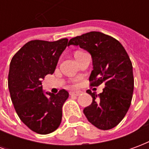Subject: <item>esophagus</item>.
Listing matches in <instances>:
<instances>
[{"instance_id": "1", "label": "esophagus", "mask_w": 149, "mask_h": 149, "mask_svg": "<svg viewBox=\"0 0 149 149\" xmlns=\"http://www.w3.org/2000/svg\"><path fill=\"white\" fill-rule=\"evenodd\" d=\"M82 93L81 91H71L69 94L72 95V96H80L81 94Z\"/></svg>"}]
</instances>
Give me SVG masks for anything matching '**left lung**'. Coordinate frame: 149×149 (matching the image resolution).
I'll return each instance as SVG.
<instances>
[{"label":"left lung","mask_w":149,"mask_h":149,"mask_svg":"<svg viewBox=\"0 0 149 149\" xmlns=\"http://www.w3.org/2000/svg\"><path fill=\"white\" fill-rule=\"evenodd\" d=\"M69 45L80 46L89 52L93 70L89 77L90 86L104 84L97 95L87 90L93 102L84 109L88 120L99 129L114 128L125 117L131 104L134 78L132 65L120 43L100 32H90L72 38Z\"/></svg>","instance_id":"8db88e82"}]
</instances>
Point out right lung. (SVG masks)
Instances as JSON below:
<instances>
[{
    "mask_svg": "<svg viewBox=\"0 0 149 149\" xmlns=\"http://www.w3.org/2000/svg\"><path fill=\"white\" fill-rule=\"evenodd\" d=\"M68 39L56 41L34 40L26 43L12 58L8 84L11 100L19 118L39 134L57 129L62 119V107L68 99L65 89L57 94L45 93L42 80L52 74Z\"/></svg>",
    "mask_w": 149,
    "mask_h": 149,
    "instance_id": "right-lung-1",
    "label": "right lung"
}]
</instances>
